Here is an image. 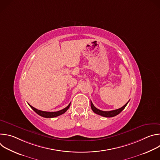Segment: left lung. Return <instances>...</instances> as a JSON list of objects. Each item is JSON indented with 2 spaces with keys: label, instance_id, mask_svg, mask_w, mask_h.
Wrapping results in <instances>:
<instances>
[{
  "label": "left lung",
  "instance_id": "8db88e82",
  "mask_svg": "<svg viewBox=\"0 0 160 160\" xmlns=\"http://www.w3.org/2000/svg\"><path fill=\"white\" fill-rule=\"evenodd\" d=\"M128 101L122 108L118 109H115V110H112V111H101L98 108H96L94 104H92V101H90V106H91V108H92V111L98 114V115H101L102 117H115L117 116V115H118L119 113H120L126 107V106L127 105Z\"/></svg>",
  "mask_w": 160,
  "mask_h": 160
}]
</instances>
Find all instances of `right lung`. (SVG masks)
Masks as SVG:
<instances>
[{
    "mask_svg": "<svg viewBox=\"0 0 160 160\" xmlns=\"http://www.w3.org/2000/svg\"><path fill=\"white\" fill-rule=\"evenodd\" d=\"M70 103L69 104H68V106L67 107H66L65 108L60 110V111H56V112H48V111H40V110H38L36 108H35L34 107L32 106L30 104H29V106L31 107V108L35 112H37L38 115L42 117H44V118H54V117H58L61 115H62V114L64 113L68 109V108H70Z\"/></svg>",
    "mask_w": 160,
    "mask_h": 160,
    "instance_id": "add662e5",
    "label": "right lung"
}]
</instances>
